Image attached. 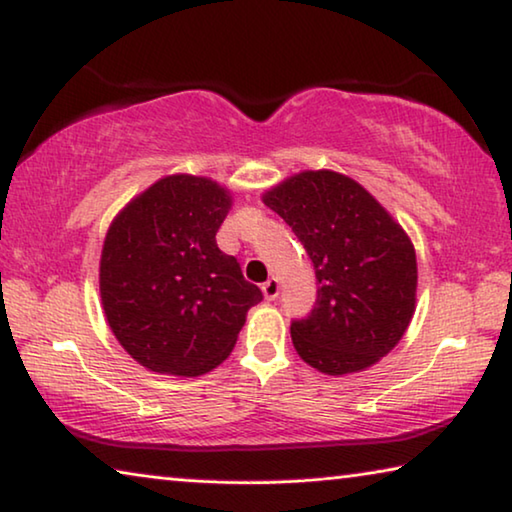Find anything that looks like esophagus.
I'll return each instance as SVG.
<instances>
[{"mask_svg": "<svg viewBox=\"0 0 512 512\" xmlns=\"http://www.w3.org/2000/svg\"><path fill=\"white\" fill-rule=\"evenodd\" d=\"M262 291H264V298L266 300H275L277 293H280V282H277L275 277H271V280H266L262 284Z\"/></svg>", "mask_w": 512, "mask_h": 512, "instance_id": "obj_1", "label": "esophagus"}]
</instances>
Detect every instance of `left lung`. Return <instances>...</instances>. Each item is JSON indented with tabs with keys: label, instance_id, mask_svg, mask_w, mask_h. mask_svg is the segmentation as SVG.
<instances>
[{
	"label": "left lung",
	"instance_id": "obj_1",
	"mask_svg": "<svg viewBox=\"0 0 512 512\" xmlns=\"http://www.w3.org/2000/svg\"><path fill=\"white\" fill-rule=\"evenodd\" d=\"M264 203L289 223L314 264L316 305L291 320L293 348L325 375L386 357L415 311L418 264L406 232L352 178L302 171Z\"/></svg>",
	"mask_w": 512,
	"mask_h": 512
}]
</instances>
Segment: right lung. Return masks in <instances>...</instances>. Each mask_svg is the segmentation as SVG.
Listing matches in <instances>:
<instances>
[{"label": "right lung", "instance_id": "1", "mask_svg": "<svg viewBox=\"0 0 512 512\" xmlns=\"http://www.w3.org/2000/svg\"><path fill=\"white\" fill-rule=\"evenodd\" d=\"M230 196L207 178L167 176L112 221L101 302L112 334L144 368L196 377L228 357L262 291L216 246Z\"/></svg>", "mask_w": 512, "mask_h": 512}]
</instances>
